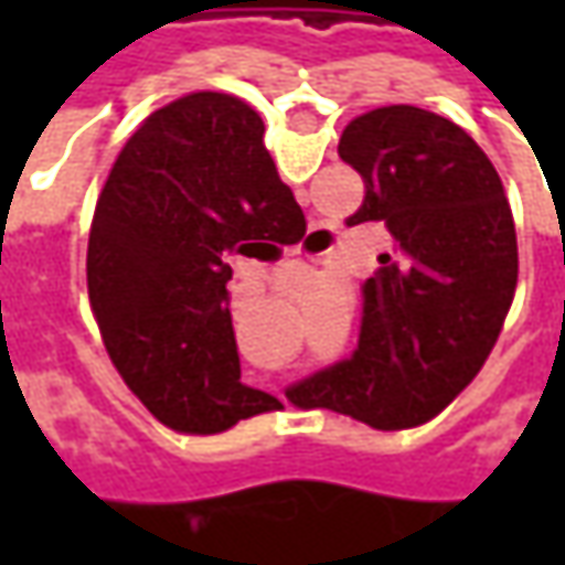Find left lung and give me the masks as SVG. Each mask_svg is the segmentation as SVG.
<instances>
[{"instance_id":"1","label":"left lung","mask_w":565,"mask_h":565,"mask_svg":"<svg viewBox=\"0 0 565 565\" xmlns=\"http://www.w3.org/2000/svg\"><path fill=\"white\" fill-rule=\"evenodd\" d=\"M339 157L364 179L349 223H386L393 254L361 286L355 352L286 396L399 430L456 399L490 355L519 279L515 223L488 153L437 113H364L345 125Z\"/></svg>"}]
</instances>
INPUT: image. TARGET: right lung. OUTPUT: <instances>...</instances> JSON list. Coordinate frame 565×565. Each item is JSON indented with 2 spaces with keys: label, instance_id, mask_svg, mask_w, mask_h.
Returning <instances> with one entry per match:
<instances>
[{
  "label": "right lung",
  "instance_id": "right-lung-1",
  "mask_svg": "<svg viewBox=\"0 0 565 565\" xmlns=\"http://www.w3.org/2000/svg\"><path fill=\"white\" fill-rule=\"evenodd\" d=\"M289 226L305 213L238 97L188 94L121 147L90 223L87 292L121 380L172 430L220 434L276 405L242 383L226 282L238 254L279 257Z\"/></svg>",
  "mask_w": 565,
  "mask_h": 565
}]
</instances>
